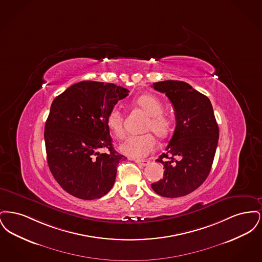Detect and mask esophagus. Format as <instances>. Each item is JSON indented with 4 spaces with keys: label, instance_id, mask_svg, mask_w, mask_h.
I'll use <instances>...</instances> for the list:
<instances>
[{
    "label": "esophagus",
    "instance_id": "1",
    "mask_svg": "<svg viewBox=\"0 0 262 262\" xmlns=\"http://www.w3.org/2000/svg\"><path fill=\"white\" fill-rule=\"evenodd\" d=\"M135 162L138 164L139 166H146L149 164L148 160H140V159H135Z\"/></svg>",
    "mask_w": 262,
    "mask_h": 262
}]
</instances>
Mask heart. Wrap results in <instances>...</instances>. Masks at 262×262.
Segmentation results:
<instances>
[{
    "label": "heart",
    "mask_w": 262,
    "mask_h": 262,
    "mask_svg": "<svg viewBox=\"0 0 262 262\" xmlns=\"http://www.w3.org/2000/svg\"><path fill=\"white\" fill-rule=\"evenodd\" d=\"M137 106L149 115V121L145 125L144 132H152L159 138H166L172 130L173 120L164 112L162 101L151 94H144L135 100ZM106 123L113 135L122 138L125 135L124 115L119 107L115 106L107 114ZM155 138L151 134L128 137L120 145V150L129 157L142 158L155 148Z\"/></svg>",
    "instance_id": "b5f03b06"
}]
</instances>
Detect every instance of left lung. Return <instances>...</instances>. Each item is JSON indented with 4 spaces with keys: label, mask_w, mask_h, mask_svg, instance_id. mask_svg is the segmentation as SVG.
I'll use <instances>...</instances> for the list:
<instances>
[{
    "label": "left lung",
    "mask_w": 262,
    "mask_h": 262,
    "mask_svg": "<svg viewBox=\"0 0 262 262\" xmlns=\"http://www.w3.org/2000/svg\"><path fill=\"white\" fill-rule=\"evenodd\" d=\"M152 86L171 101L176 128L156 160L164 166L163 179L151 187L164 198L185 196L200 187L210 173L219 127L210 100L187 82L165 80Z\"/></svg>",
    "instance_id": "8db88e82"
}]
</instances>
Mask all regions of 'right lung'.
<instances>
[{
  "label": "right lung",
  "mask_w": 262,
  "mask_h": 262,
  "mask_svg": "<svg viewBox=\"0 0 262 262\" xmlns=\"http://www.w3.org/2000/svg\"><path fill=\"white\" fill-rule=\"evenodd\" d=\"M113 83L80 81L57 96L45 124L51 173L70 194L97 200L109 192L125 156L113 147L106 123L109 111L128 95ZM107 149L105 154L102 149Z\"/></svg>",
  "instance_id": "right-lung-1"
}]
</instances>
